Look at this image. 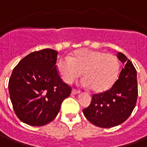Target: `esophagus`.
<instances>
[{
    "mask_svg": "<svg viewBox=\"0 0 147 147\" xmlns=\"http://www.w3.org/2000/svg\"><path fill=\"white\" fill-rule=\"evenodd\" d=\"M79 93H80L79 90H76V89H72V90H71V94H72V95L78 94H79Z\"/></svg>",
    "mask_w": 147,
    "mask_h": 147,
    "instance_id": "34e87169",
    "label": "esophagus"
}]
</instances>
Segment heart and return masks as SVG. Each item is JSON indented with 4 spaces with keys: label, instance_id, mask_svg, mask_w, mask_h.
<instances>
[{
    "label": "heart",
    "instance_id": "1",
    "mask_svg": "<svg viewBox=\"0 0 147 147\" xmlns=\"http://www.w3.org/2000/svg\"><path fill=\"white\" fill-rule=\"evenodd\" d=\"M120 64L116 56L103 51L88 49L80 50L71 57H62L57 63V69L63 82L71 84L80 77L81 84L92 88L95 92H102L113 85L119 76Z\"/></svg>",
    "mask_w": 147,
    "mask_h": 147
}]
</instances>
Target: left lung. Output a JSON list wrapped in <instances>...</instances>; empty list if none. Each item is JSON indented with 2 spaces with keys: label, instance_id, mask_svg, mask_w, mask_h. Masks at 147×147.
<instances>
[{
  "label": "left lung",
  "instance_id": "8db88e82",
  "mask_svg": "<svg viewBox=\"0 0 147 147\" xmlns=\"http://www.w3.org/2000/svg\"><path fill=\"white\" fill-rule=\"evenodd\" d=\"M123 63L119 78L112 88L92 96V100L83 113L88 121L100 127H115L126 121L135 107L138 90L137 71L125 55L119 52Z\"/></svg>",
  "mask_w": 147,
  "mask_h": 147
}]
</instances>
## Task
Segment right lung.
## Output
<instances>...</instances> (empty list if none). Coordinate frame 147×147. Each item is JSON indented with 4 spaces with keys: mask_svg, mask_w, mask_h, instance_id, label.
Masks as SVG:
<instances>
[{
    "mask_svg": "<svg viewBox=\"0 0 147 147\" xmlns=\"http://www.w3.org/2000/svg\"><path fill=\"white\" fill-rule=\"evenodd\" d=\"M58 52L44 49L25 57L13 70L8 89L16 115L24 123L43 126L56 118L71 87L57 71Z\"/></svg>",
    "mask_w": 147,
    "mask_h": 147,
    "instance_id": "right-lung-1",
    "label": "right lung"
}]
</instances>
